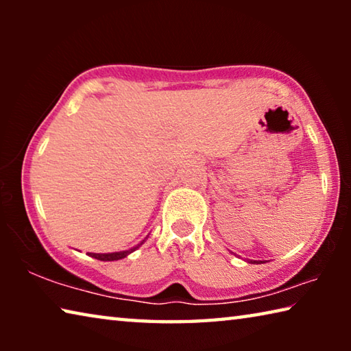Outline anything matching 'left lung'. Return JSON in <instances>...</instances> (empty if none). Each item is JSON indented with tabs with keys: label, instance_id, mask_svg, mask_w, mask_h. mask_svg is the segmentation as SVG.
<instances>
[{
	"label": "left lung",
	"instance_id": "obj_1",
	"mask_svg": "<svg viewBox=\"0 0 351 351\" xmlns=\"http://www.w3.org/2000/svg\"><path fill=\"white\" fill-rule=\"evenodd\" d=\"M247 263H265V261H261V260H247Z\"/></svg>",
	"mask_w": 351,
	"mask_h": 351
}]
</instances>
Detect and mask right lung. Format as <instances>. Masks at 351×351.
Listing matches in <instances>:
<instances>
[{"instance_id": "1", "label": "right lung", "mask_w": 351, "mask_h": 351, "mask_svg": "<svg viewBox=\"0 0 351 351\" xmlns=\"http://www.w3.org/2000/svg\"><path fill=\"white\" fill-rule=\"evenodd\" d=\"M150 235V234H148ZM148 235L145 237L144 240H142L139 245H136V246H133V247H130V249H127V251H119V252H106V254H94V252H88V255H90V257H93V258H97V260H100V261H114V260H121V258H125L127 255H130L132 252H134L136 249L138 247H141L142 245H144V243L147 241V239H148Z\"/></svg>"}]
</instances>
